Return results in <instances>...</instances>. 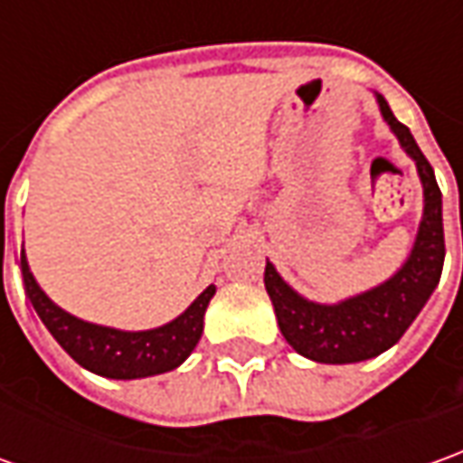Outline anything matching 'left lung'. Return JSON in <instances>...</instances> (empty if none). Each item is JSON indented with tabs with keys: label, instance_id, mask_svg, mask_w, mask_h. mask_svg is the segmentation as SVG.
Listing matches in <instances>:
<instances>
[{
	"label": "left lung",
	"instance_id": "1",
	"mask_svg": "<svg viewBox=\"0 0 463 463\" xmlns=\"http://www.w3.org/2000/svg\"><path fill=\"white\" fill-rule=\"evenodd\" d=\"M375 99L390 131L398 137L405 154L416 162L418 177L423 184V218L418 225L413 250L403 266L385 284L339 304H317L304 298L279 276L271 260H266L263 284L273 301L279 329L298 354L314 363H363L390 350L426 307L441 279L446 245L441 190L436 184L433 166L418 149L411 128L392 116L388 100L383 96Z\"/></svg>",
	"mask_w": 463,
	"mask_h": 463
}]
</instances>
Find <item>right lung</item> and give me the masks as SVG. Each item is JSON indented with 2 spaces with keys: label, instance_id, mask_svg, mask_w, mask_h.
Returning <instances> with one entry per match:
<instances>
[{
  "label": "right lung",
  "instance_id": "1",
  "mask_svg": "<svg viewBox=\"0 0 463 463\" xmlns=\"http://www.w3.org/2000/svg\"><path fill=\"white\" fill-rule=\"evenodd\" d=\"M22 281L33 301L37 317L43 319L47 332L58 339L62 350L73 357L80 367L100 377L113 380H137L169 373L184 363L203 337V322L210 298L215 297V286H207L200 297L192 301L177 319L144 332H124L113 326H100L78 319L60 309L34 281L22 250Z\"/></svg>",
  "mask_w": 463,
  "mask_h": 463
}]
</instances>
